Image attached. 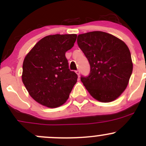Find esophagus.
<instances>
[{"instance_id": "34e87169", "label": "esophagus", "mask_w": 146, "mask_h": 146, "mask_svg": "<svg viewBox=\"0 0 146 146\" xmlns=\"http://www.w3.org/2000/svg\"><path fill=\"white\" fill-rule=\"evenodd\" d=\"M76 74H77L78 75V76H80V70H76Z\"/></svg>"}]
</instances>
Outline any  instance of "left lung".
Returning <instances> with one entry per match:
<instances>
[{"instance_id":"obj_1","label":"left lung","mask_w":146,"mask_h":146,"mask_svg":"<svg viewBox=\"0 0 146 146\" xmlns=\"http://www.w3.org/2000/svg\"><path fill=\"white\" fill-rule=\"evenodd\" d=\"M78 45L90 72L80 80L91 96L102 102L115 100L125 90L133 70L129 48L119 38L95 31L78 36Z\"/></svg>"}]
</instances>
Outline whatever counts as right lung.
Here are the masks:
<instances>
[{"label":"right lung","mask_w":146,"mask_h":146,"mask_svg":"<svg viewBox=\"0 0 146 146\" xmlns=\"http://www.w3.org/2000/svg\"><path fill=\"white\" fill-rule=\"evenodd\" d=\"M76 35H48L37 42L25 58L22 80L30 96L50 108L66 102L78 76L70 70L66 52Z\"/></svg>","instance_id":"1"}]
</instances>
